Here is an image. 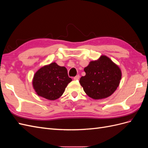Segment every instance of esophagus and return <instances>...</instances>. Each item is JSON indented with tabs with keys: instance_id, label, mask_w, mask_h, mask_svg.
Wrapping results in <instances>:
<instances>
[{
	"instance_id": "obj_1",
	"label": "esophagus",
	"mask_w": 148,
	"mask_h": 148,
	"mask_svg": "<svg viewBox=\"0 0 148 148\" xmlns=\"http://www.w3.org/2000/svg\"><path fill=\"white\" fill-rule=\"evenodd\" d=\"M79 75H77V76H75V77L73 78V79H75V80H78L79 79Z\"/></svg>"
}]
</instances>
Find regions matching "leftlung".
<instances>
[{"mask_svg": "<svg viewBox=\"0 0 148 148\" xmlns=\"http://www.w3.org/2000/svg\"><path fill=\"white\" fill-rule=\"evenodd\" d=\"M84 70L86 75L80 78V84L86 95L94 99H104L112 95L122 77L119 67L105 56L91 61Z\"/></svg>", "mask_w": 148, "mask_h": 148, "instance_id": "left-lung-1", "label": "left lung"}]
</instances>
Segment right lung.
Here are the masks:
<instances>
[{"label":"right lung","instance_id":"right-lung-1","mask_svg":"<svg viewBox=\"0 0 148 148\" xmlns=\"http://www.w3.org/2000/svg\"><path fill=\"white\" fill-rule=\"evenodd\" d=\"M71 80L65 67L53 62L37 71L34 76L33 85L38 96L53 101L63 95Z\"/></svg>","mask_w":148,"mask_h":148}]
</instances>
